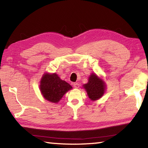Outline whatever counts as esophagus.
Wrapping results in <instances>:
<instances>
[{
  "label": "esophagus",
  "instance_id": "obj_1",
  "mask_svg": "<svg viewBox=\"0 0 148 148\" xmlns=\"http://www.w3.org/2000/svg\"><path fill=\"white\" fill-rule=\"evenodd\" d=\"M74 87H75V88L77 89V88H79V85L78 84H77V83H74Z\"/></svg>",
  "mask_w": 148,
  "mask_h": 148
}]
</instances>
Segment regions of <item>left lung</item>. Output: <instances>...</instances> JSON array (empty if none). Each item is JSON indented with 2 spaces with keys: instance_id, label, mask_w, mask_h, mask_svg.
<instances>
[{
  "instance_id": "left-lung-1",
  "label": "left lung",
  "mask_w": 148,
  "mask_h": 148,
  "mask_svg": "<svg viewBox=\"0 0 148 148\" xmlns=\"http://www.w3.org/2000/svg\"><path fill=\"white\" fill-rule=\"evenodd\" d=\"M89 98L92 101H97L103 96L106 91V85L104 79L95 73H91L88 78V82L83 85Z\"/></svg>"
}]
</instances>
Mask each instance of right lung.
<instances>
[{
    "label": "right lung",
    "instance_id": "add662e5",
    "mask_svg": "<svg viewBox=\"0 0 148 148\" xmlns=\"http://www.w3.org/2000/svg\"><path fill=\"white\" fill-rule=\"evenodd\" d=\"M40 90L45 100L52 103H58L64 94L72 87L61 79L56 73L46 72L40 82Z\"/></svg>",
    "mask_w": 148,
    "mask_h": 148
}]
</instances>
